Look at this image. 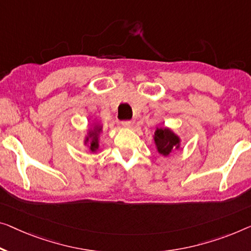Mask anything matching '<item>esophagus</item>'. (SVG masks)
Returning <instances> with one entry per match:
<instances>
[{
    "instance_id": "34e87169",
    "label": "esophagus",
    "mask_w": 251,
    "mask_h": 251,
    "mask_svg": "<svg viewBox=\"0 0 251 251\" xmlns=\"http://www.w3.org/2000/svg\"><path fill=\"white\" fill-rule=\"evenodd\" d=\"M134 123L132 121H125V122H122V125L126 127V128H130V127L133 126Z\"/></svg>"
}]
</instances>
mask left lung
I'll return each mask as SVG.
<instances>
[{
  "label": "left lung",
  "mask_w": 251,
  "mask_h": 251,
  "mask_svg": "<svg viewBox=\"0 0 251 251\" xmlns=\"http://www.w3.org/2000/svg\"><path fill=\"white\" fill-rule=\"evenodd\" d=\"M154 143L160 154L169 155L174 149L180 147V138L169 128H156Z\"/></svg>",
  "instance_id": "8db88e82"
}]
</instances>
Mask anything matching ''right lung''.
Masks as SVG:
<instances>
[{
  "label": "right lung",
  "mask_w": 251,
  "mask_h": 251,
  "mask_svg": "<svg viewBox=\"0 0 251 251\" xmlns=\"http://www.w3.org/2000/svg\"><path fill=\"white\" fill-rule=\"evenodd\" d=\"M101 128H102L101 126L96 125L91 130H89L88 136L85 137L84 143L89 144L90 151L91 152L97 151L99 148V134L101 132Z\"/></svg>",
  "instance_id": "right-lung-1"
}]
</instances>
